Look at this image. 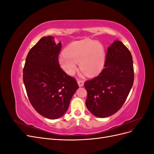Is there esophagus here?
I'll list each match as a JSON object with an SVG mask.
<instances>
[{"instance_id":"34e87169","label":"esophagus","mask_w":154,"mask_h":154,"mask_svg":"<svg viewBox=\"0 0 154 154\" xmlns=\"http://www.w3.org/2000/svg\"><path fill=\"white\" fill-rule=\"evenodd\" d=\"M78 84L79 85V87H82L84 85V82L83 80H78Z\"/></svg>"}]
</instances>
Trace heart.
I'll return each mask as SVG.
<instances>
[{"instance_id": "heart-1", "label": "heart", "mask_w": 154, "mask_h": 154, "mask_svg": "<svg viewBox=\"0 0 154 154\" xmlns=\"http://www.w3.org/2000/svg\"><path fill=\"white\" fill-rule=\"evenodd\" d=\"M60 56L59 63L69 75H73L80 63L82 71L86 75L94 76L103 70L105 62V51L101 43L91 39L74 42Z\"/></svg>"}]
</instances>
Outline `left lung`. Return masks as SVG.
Masks as SVG:
<instances>
[{
    "instance_id": "1",
    "label": "left lung",
    "mask_w": 154,
    "mask_h": 154,
    "mask_svg": "<svg viewBox=\"0 0 154 154\" xmlns=\"http://www.w3.org/2000/svg\"><path fill=\"white\" fill-rule=\"evenodd\" d=\"M105 68L98 76L85 82L87 108L97 118H107L122 108L134 83L132 54L121 41L108 48Z\"/></svg>"
}]
</instances>
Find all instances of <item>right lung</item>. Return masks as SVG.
I'll return each instance as SVG.
<instances>
[{"instance_id":"right-lung-1","label":"right lung","mask_w":154,"mask_h":154,"mask_svg":"<svg viewBox=\"0 0 154 154\" xmlns=\"http://www.w3.org/2000/svg\"><path fill=\"white\" fill-rule=\"evenodd\" d=\"M62 44L53 36L42 38L27 55L23 69L27 96L37 112L49 119L66 112L73 94L79 88L76 80L60 66Z\"/></svg>"}]
</instances>
